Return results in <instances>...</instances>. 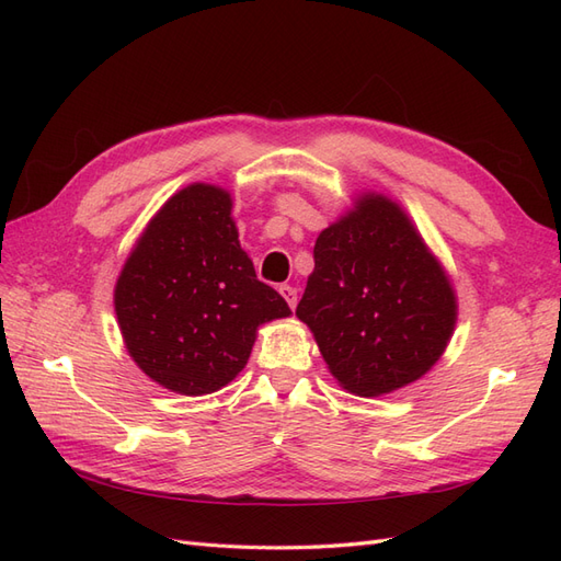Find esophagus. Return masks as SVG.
<instances>
[{
  "label": "esophagus",
  "instance_id": "34e87169",
  "mask_svg": "<svg viewBox=\"0 0 561 561\" xmlns=\"http://www.w3.org/2000/svg\"><path fill=\"white\" fill-rule=\"evenodd\" d=\"M278 290H280V295H283V299L287 301V307L295 309V307H297V290H295V287H293V285H280Z\"/></svg>",
  "mask_w": 561,
  "mask_h": 561
}]
</instances>
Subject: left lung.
Listing matches in <instances>:
<instances>
[{
    "label": "left lung",
    "instance_id": "obj_1",
    "mask_svg": "<svg viewBox=\"0 0 561 561\" xmlns=\"http://www.w3.org/2000/svg\"><path fill=\"white\" fill-rule=\"evenodd\" d=\"M313 262L297 318L346 390L393 393L439 360L456 325V297L396 201L363 194L320 231Z\"/></svg>",
    "mask_w": 561,
    "mask_h": 561
}]
</instances>
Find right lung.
<instances>
[{
    "instance_id": "1",
    "label": "right lung",
    "mask_w": 561,
    "mask_h": 561,
    "mask_svg": "<svg viewBox=\"0 0 561 561\" xmlns=\"http://www.w3.org/2000/svg\"><path fill=\"white\" fill-rule=\"evenodd\" d=\"M114 311L130 358L180 396L233 381L260 325L293 313L257 280L231 219V194L203 182L149 219L118 274Z\"/></svg>"
}]
</instances>
